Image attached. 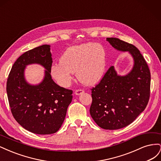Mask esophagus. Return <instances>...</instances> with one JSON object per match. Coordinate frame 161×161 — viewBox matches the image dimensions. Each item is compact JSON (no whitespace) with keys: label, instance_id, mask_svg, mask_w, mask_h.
<instances>
[{"label":"esophagus","instance_id":"1","mask_svg":"<svg viewBox=\"0 0 161 161\" xmlns=\"http://www.w3.org/2000/svg\"><path fill=\"white\" fill-rule=\"evenodd\" d=\"M84 92H85V91H84L83 89H76V90L75 91V94L77 95H80V94L83 93Z\"/></svg>","mask_w":161,"mask_h":161}]
</instances>
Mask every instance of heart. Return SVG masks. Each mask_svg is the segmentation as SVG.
Listing matches in <instances>:
<instances>
[{"instance_id": "b5f03b06", "label": "heart", "mask_w": 161, "mask_h": 161, "mask_svg": "<svg viewBox=\"0 0 161 161\" xmlns=\"http://www.w3.org/2000/svg\"><path fill=\"white\" fill-rule=\"evenodd\" d=\"M106 66V55L103 47L95 43H82L65 51L60 62L53 64L51 74L60 85L69 86L72 75L85 85H92L103 76Z\"/></svg>"}]
</instances>
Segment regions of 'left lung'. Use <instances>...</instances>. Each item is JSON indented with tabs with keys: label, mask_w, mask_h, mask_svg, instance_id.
I'll return each instance as SVG.
<instances>
[{
	"label": "left lung",
	"mask_w": 161,
	"mask_h": 161,
	"mask_svg": "<svg viewBox=\"0 0 161 161\" xmlns=\"http://www.w3.org/2000/svg\"><path fill=\"white\" fill-rule=\"evenodd\" d=\"M107 40L115 49L129 52L134 65L124 76L117 75L114 66L109 68L99 83L91 89L90 114L101 128L118 130L132 123L145 109L150 98V72L136 46L118 38Z\"/></svg>",
	"instance_id": "1"
}]
</instances>
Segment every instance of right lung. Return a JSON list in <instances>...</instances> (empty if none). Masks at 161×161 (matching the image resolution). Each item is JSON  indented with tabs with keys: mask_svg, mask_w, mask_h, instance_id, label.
Segmentation results:
<instances>
[{
	"mask_svg": "<svg viewBox=\"0 0 161 161\" xmlns=\"http://www.w3.org/2000/svg\"><path fill=\"white\" fill-rule=\"evenodd\" d=\"M50 46L42 45L25 52L14 63L7 82L9 106L14 118L32 133H56L64 121L72 101V91L56 84L50 75ZM37 63L47 69L41 84L32 86L24 79L26 65Z\"/></svg>",
	"mask_w": 161,
	"mask_h": 161,
	"instance_id": "1",
	"label": "right lung"
}]
</instances>
